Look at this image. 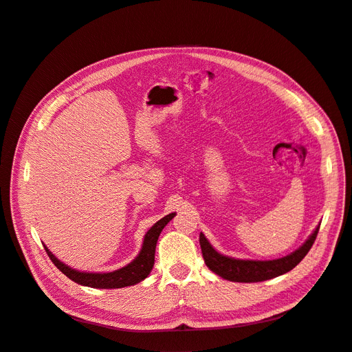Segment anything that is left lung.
Instances as JSON below:
<instances>
[{
	"mask_svg": "<svg viewBox=\"0 0 352 352\" xmlns=\"http://www.w3.org/2000/svg\"><path fill=\"white\" fill-rule=\"evenodd\" d=\"M319 227L320 225H318L315 231L312 232V235L307 238L302 247H299L296 251H293L292 254L277 260H267V261L238 260V258L222 256L209 244L206 236L202 232L199 235V244H201L205 264L222 278L230 280V282H238V283L264 282V280L274 278L294 269V267L305 258L309 250L312 248L316 240Z\"/></svg>",
	"mask_w": 352,
	"mask_h": 352,
	"instance_id": "8db88e82",
	"label": "left lung"
}]
</instances>
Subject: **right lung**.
<instances>
[{"instance_id":"add662e5","label":"right lung","mask_w":352,"mask_h":352,"mask_svg":"<svg viewBox=\"0 0 352 352\" xmlns=\"http://www.w3.org/2000/svg\"><path fill=\"white\" fill-rule=\"evenodd\" d=\"M176 214H168L160 221H157L153 227L147 231L142 251L138 252V256L122 269H118L116 272L111 273H85V272H78L75 269H70L66 264L59 261L56 258L52 252L46 248L47 256L53 261V264L58 267V269L67 276L70 280H74L75 283L82 285V286H88L94 289H120V287H127L133 286L144 280L154 265V252H156V244L159 240V235L163 231V228L167 225L168 221H172V218Z\"/></svg>"}]
</instances>
